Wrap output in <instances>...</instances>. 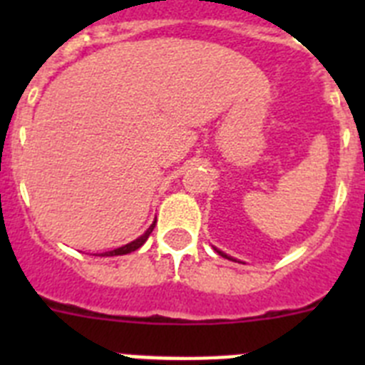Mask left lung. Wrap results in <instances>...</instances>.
I'll list each match as a JSON object with an SVG mask.
<instances>
[{"label":"left lung","instance_id":"obj_1","mask_svg":"<svg viewBox=\"0 0 365 365\" xmlns=\"http://www.w3.org/2000/svg\"><path fill=\"white\" fill-rule=\"evenodd\" d=\"M215 250H217V248H215ZM217 252H219V254H221V256H222V257H228V259H232V257H230V256H227V254H225V252H221V250H217ZM232 261H234V259H232Z\"/></svg>","mask_w":365,"mask_h":365}]
</instances>
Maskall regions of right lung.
Returning a JSON list of instances; mask_svg holds the SVG:
<instances>
[{"label":"right lung","mask_w":365,"mask_h":365,"mask_svg":"<svg viewBox=\"0 0 365 365\" xmlns=\"http://www.w3.org/2000/svg\"><path fill=\"white\" fill-rule=\"evenodd\" d=\"M153 228H155V221H153V225H151V227L148 228V230L144 232L143 235H140V237H137V240L131 241V243L124 245V247L115 248V250H109V252H104V256H124V254L135 252L137 248H140L144 243H146V240H148V237H150V234H151V232H153Z\"/></svg>","instance_id":"right-lung-1"}]
</instances>
